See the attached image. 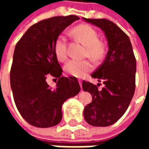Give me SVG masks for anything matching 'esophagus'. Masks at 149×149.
<instances>
[{
    "label": "esophagus",
    "mask_w": 149,
    "mask_h": 149,
    "mask_svg": "<svg viewBox=\"0 0 149 149\" xmlns=\"http://www.w3.org/2000/svg\"><path fill=\"white\" fill-rule=\"evenodd\" d=\"M79 84H80V85H81H81H82V81L79 80Z\"/></svg>",
    "instance_id": "34e87169"
}]
</instances>
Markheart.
I'll return each mask as SVG.
<instances>
[{"label": "heart", "mask_w": 149, "mask_h": 149, "mask_svg": "<svg viewBox=\"0 0 149 149\" xmlns=\"http://www.w3.org/2000/svg\"><path fill=\"white\" fill-rule=\"evenodd\" d=\"M72 33L87 47L86 56L96 61L103 58L104 46L100 41L99 34L95 29L88 24H81L72 29ZM54 52L61 61H65L68 57L67 39L65 35H60L54 44ZM93 66L88 60H71L65 65V70L68 74L76 77H82L87 72L93 70Z\"/></svg>", "instance_id": "heart-1"}]
</instances>
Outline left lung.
<instances>
[{
  "label": "left lung",
  "mask_w": 149,
  "mask_h": 149,
  "mask_svg": "<svg viewBox=\"0 0 149 149\" xmlns=\"http://www.w3.org/2000/svg\"><path fill=\"white\" fill-rule=\"evenodd\" d=\"M83 19L100 28L109 44L105 60L91 75L103 82L102 89L99 84L82 83L83 90L93 96L84 108V120L93 126H109L124 115L134 95L136 61L129 37L116 24L106 19Z\"/></svg>",
  "instance_id": "1"
}]
</instances>
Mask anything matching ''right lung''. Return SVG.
<instances>
[{
  "instance_id": "1",
  "label": "right lung",
  "mask_w": 149,
  "mask_h": 149,
  "mask_svg": "<svg viewBox=\"0 0 149 149\" xmlns=\"http://www.w3.org/2000/svg\"><path fill=\"white\" fill-rule=\"evenodd\" d=\"M79 19L77 16L69 15L39 21L16 45L10 84L18 111L33 126L49 128L59 124L63 103L81 91L75 77H61L62 68L54 52L59 35ZM49 76L58 79L55 89L47 84Z\"/></svg>"
}]
</instances>
